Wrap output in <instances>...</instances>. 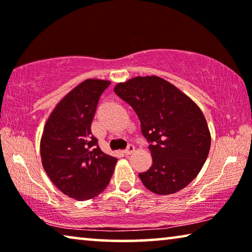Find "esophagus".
I'll list each match as a JSON object with an SVG mask.
<instances>
[{"mask_svg":"<svg viewBox=\"0 0 252 252\" xmlns=\"http://www.w3.org/2000/svg\"><path fill=\"white\" fill-rule=\"evenodd\" d=\"M134 150H135V148L132 146V144H130V146L127 147L126 150H125V155L126 156H130V155H132V153L134 152Z\"/></svg>","mask_w":252,"mask_h":252,"instance_id":"esophagus-1","label":"esophagus"}]
</instances>
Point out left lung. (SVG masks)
<instances>
[{"mask_svg":"<svg viewBox=\"0 0 252 252\" xmlns=\"http://www.w3.org/2000/svg\"><path fill=\"white\" fill-rule=\"evenodd\" d=\"M114 93L138 114L149 142L152 165L139 173L148 190L172 194L198 176L211 144L201 109L186 93L160 76H135L118 83Z\"/></svg>","mask_w":252,"mask_h":252,"instance_id":"left-lung-1","label":"left lung"}]
</instances>
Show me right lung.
Returning <instances> with one entry per match:
<instances>
[{"label":"right lung","mask_w":252,"mask_h":252,"mask_svg":"<svg viewBox=\"0 0 252 252\" xmlns=\"http://www.w3.org/2000/svg\"><path fill=\"white\" fill-rule=\"evenodd\" d=\"M110 81L88 79L55 105L40 142L43 169L67 197L93 199L109 185L118 159L101 150L91 133L97 102Z\"/></svg>","instance_id":"right-lung-1"}]
</instances>
